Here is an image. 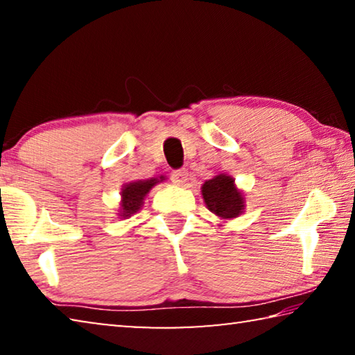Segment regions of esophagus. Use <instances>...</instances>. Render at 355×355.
<instances>
[{
    "label": "esophagus",
    "instance_id": "esophagus-1",
    "mask_svg": "<svg viewBox=\"0 0 355 355\" xmlns=\"http://www.w3.org/2000/svg\"><path fill=\"white\" fill-rule=\"evenodd\" d=\"M172 182L178 186H184V183L188 182V172L186 171L172 172Z\"/></svg>",
    "mask_w": 355,
    "mask_h": 355
}]
</instances>
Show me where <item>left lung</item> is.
<instances>
[{"label":"left lung","mask_w":355,"mask_h":355,"mask_svg":"<svg viewBox=\"0 0 355 355\" xmlns=\"http://www.w3.org/2000/svg\"><path fill=\"white\" fill-rule=\"evenodd\" d=\"M200 192L207 208L220 220H232L244 213V192L238 189L235 178L225 172L207 180Z\"/></svg>","instance_id":"obj_1"}]
</instances>
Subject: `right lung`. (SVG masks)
Here are the masks:
<instances>
[{"instance_id": "1", "label": "right lung", "mask_w": 355, "mask_h": 355, "mask_svg": "<svg viewBox=\"0 0 355 355\" xmlns=\"http://www.w3.org/2000/svg\"><path fill=\"white\" fill-rule=\"evenodd\" d=\"M166 180L164 175L148 178V180H136V182L125 183L120 191V207H119V218L128 219L136 214L144 205V200L152 188L158 183H163Z\"/></svg>"}]
</instances>
